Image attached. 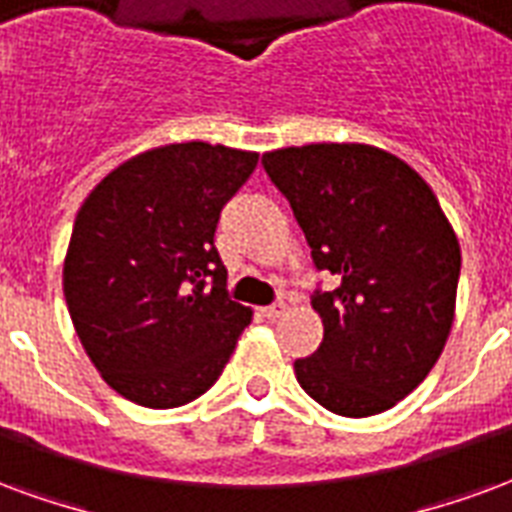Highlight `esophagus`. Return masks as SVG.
Wrapping results in <instances>:
<instances>
[{"mask_svg": "<svg viewBox=\"0 0 512 512\" xmlns=\"http://www.w3.org/2000/svg\"><path fill=\"white\" fill-rule=\"evenodd\" d=\"M282 312H285V304H282V301H279V304L263 306V309H260V314H263V317H268V320H276V317H282Z\"/></svg>", "mask_w": 512, "mask_h": 512, "instance_id": "34e87169", "label": "esophagus"}]
</instances>
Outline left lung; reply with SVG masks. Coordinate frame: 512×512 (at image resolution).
<instances>
[{
	"label": "left lung",
	"instance_id": "left-lung-1",
	"mask_svg": "<svg viewBox=\"0 0 512 512\" xmlns=\"http://www.w3.org/2000/svg\"><path fill=\"white\" fill-rule=\"evenodd\" d=\"M293 208L317 271L323 342L295 361V380L325 410L369 418L426 380L448 342L461 249L418 173L363 143H312L263 154Z\"/></svg>",
	"mask_w": 512,
	"mask_h": 512
}]
</instances>
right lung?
Returning <instances> with one entry per match:
<instances>
[{"instance_id": "obj_1", "label": "right lung", "mask_w": 512, "mask_h": 512, "mask_svg": "<svg viewBox=\"0 0 512 512\" xmlns=\"http://www.w3.org/2000/svg\"><path fill=\"white\" fill-rule=\"evenodd\" d=\"M255 165L252 151L173 143L119 165L83 200L64 301L86 355L124 399L181 407L230 361L252 312L227 295L214 233Z\"/></svg>"}]
</instances>
